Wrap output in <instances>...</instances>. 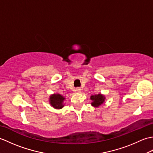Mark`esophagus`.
Masks as SVG:
<instances>
[{
  "label": "esophagus",
  "mask_w": 153,
  "mask_h": 153,
  "mask_svg": "<svg viewBox=\"0 0 153 153\" xmlns=\"http://www.w3.org/2000/svg\"><path fill=\"white\" fill-rule=\"evenodd\" d=\"M76 91L77 93H80L81 91H82V89H81L80 88H77V89H76Z\"/></svg>",
  "instance_id": "obj_1"
}]
</instances>
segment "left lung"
Wrapping results in <instances>:
<instances>
[{"label":"left lung","instance_id":"1","mask_svg":"<svg viewBox=\"0 0 153 153\" xmlns=\"http://www.w3.org/2000/svg\"><path fill=\"white\" fill-rule=\"evenodd\" d=\"M91 100H92L91 105L94 107H99L100 105L105 102V97L102 94H98V95L91 96Z\"/></svg>","mask_w":153,"mask_h":153}]
</instances>
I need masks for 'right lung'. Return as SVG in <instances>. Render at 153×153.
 Here are the masks:
<instances>
[{
	"instance_id": "obj_1",
	"label": "right lung",
	"mask_w": 153,
	"mask_h": 153,
	"mask_svg": "<svg viewBox=\"0 0 153 153\" xmlns=\"http://www.w3.org/2000/svg\"><path fill=\"white\" fill-rule=\"evenodd\" d=\"M65 98L60 94H53L50 96L49 102L53 108L56 109H61L63 108L64 105V100Z\"/></svg>"
}]
</instances>
